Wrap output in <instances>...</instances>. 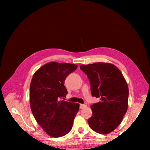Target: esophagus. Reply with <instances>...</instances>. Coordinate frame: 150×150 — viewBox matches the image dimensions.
I'll use <instances>...</instances> for the list:
<instances>
[{"mask_svg":"<svg viewBox=\"0 0 150 150\" xmlns=\"http://www.w3.org/2000/svg\"><path fill=\"white\" fill-rule=\"evenodd\" d=\"M86 107V105L84 104H80V109H83V108Z\"/></svg>","mask_w":150,"mask_h":150,"instance_id":"1","label":"esophagus"}]
</instances>
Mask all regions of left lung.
Here are the masks:
<instances>
[{"label": "left lung", "instance_id": "left-lung-1", "mask_svg": "<svg viewBox=\"0 0 150 150\" xmlns=\"http://www.w3.org/2000/svg\"><path fill=\"white\" fill-rule=\"evenodd\" d=\"M80 68L90 80L93 97L99 103L91 106L92 116L88 120L90 128L100 134L116 129L126 113L129 90L122 73L110 63L97 62L81 65Z\"/></svg>", "mask_w": 150, "mask_h": 150}]
</instances>
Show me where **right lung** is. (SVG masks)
<instances>
[{
  "mask_svg": "<svg viewBox=\"0 0 150 150\" xmlns=\"http://www.w3.org/2000/svg\"><path fill=\"white\" fill-rule=\"evenodd\" d=\"M75 64L52 62L35 73L30 88V106L35 119L50 136L60 137L71 129L79 104L65 100L66 77Z\"/></svg>",
  "mask_w": 150,
  "mask_h": 150,
  "instance_id": "obj_1",
  "label": "right lung"
}]
</instances>
